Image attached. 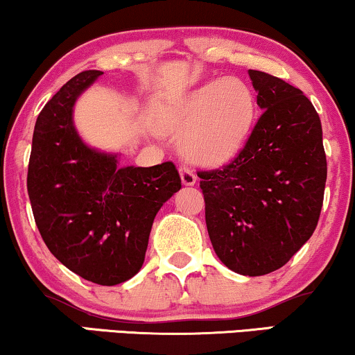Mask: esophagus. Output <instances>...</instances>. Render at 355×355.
I'll use <instances>...</instances> for the list:
<instances>
[{
    "label": "esophagus",
    "instance_id": "34e87169",
    "mask_svg": "<svg viewBox=\"0 0 355 355\" xmlns=\"http://www.w3.org/2000/svg\"><path fill=\"white\" fill-rule=\"evenodd\" d=\"M180 177H182V183H183V185H187V187H191V185H195V183H196L195 172L190 168L189 165H185V164H182V166H180Z\"/></svg>",
    "mask_w": 355,
    "mask_h": 355
}]
</instances>
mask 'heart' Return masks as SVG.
Segmentation results:
<instances>
[{"instance_id": "obj_1", "label": "heart", "mask_w": 355, "mask_h": 355, "mask_svg": "<svg viewBox=\"0 0 355 355\" xmlns=\"http://www.w3.org/2000/svg\"><path fill=\"white\" fill-rule=\"evenodd\" d=\"M256 119V97L241 79H215L191 91L173 109L170 123L183 132V152L198 164L233 159Z\"/></svg>"}]
</instances>
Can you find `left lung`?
I'll use <instances>...</instances> for the list:
<instances>
[{
    "instance_id": "8db88e82",
    "label": "left lung",
    "mask_w": 355,
    "mask_h": 355,
    "mask_svg": "<svg viewBox=\"0 0 355 355\" xmlns=\"http://www.w3.org/2000/svg\"><path fill=\"white\" fill-rule=\"evenodd\" d=\"M248 72L263 114L230 164L196 175L215 253L234 272L263 276L314 233L327 162L321 119L302 91L268 72Z\"/></svg>"
}]
</instances>
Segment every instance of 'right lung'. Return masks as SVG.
<instances>
[{"instance_id": "obj_1", "label": "right lung", "mask_w": 355, "mask_h": 355, "mask_svg": "<svg viewBox=\"0 0 355 355\" xmlns=\"http://www.w3.org/2000/svg\"><path fill=\"white\" fill-rule=\"evenodd\" d=\"M101 74L79 72L37 115L28 195L51 253L84 279L114 286L142 268L153 218L182 180L173 162L121 168L115 155L83 144L72 105Z\"/></svg>"}]
</instances>
